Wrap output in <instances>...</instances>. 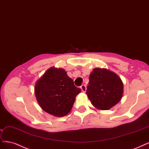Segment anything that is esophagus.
<instances>
[{"instance_id":"34e87169","label":"esophagus","mask_w":149,"mask_h":149,"mask_svg":"<svg viewBox=\"0 0 149 149\" xmlns=\"http://www.w3.org/2000/svg\"><path fill=\"white\" fill-rule=\"evenodd\" d=\"M81 91H83V92H85L86 91V85H82L81 86Z\"/></svg>"}]
</instances>
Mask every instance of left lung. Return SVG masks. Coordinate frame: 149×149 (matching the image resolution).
<instances>
[{
    "label": "left lung",
    "mask_w": 149,
    "mask_h": 149,
    "mask_svg": "<svg viewBox=\"0 0 149 149\" xmlns=\"http://www.w3.org/2000/svg\"><path fill=\"white\" fill-rule=\"evenodd\" d=\"M123 83L115 73L106 68H95L90 74L86 94L97 109L107 110L121 100Z\"/></svg>",
    "instance_id": "8db88e82"
}]
</instances>
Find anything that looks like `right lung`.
<instances>
[{
  "label": "right lung",
  "mask_w": 149,
  "mask_h": 149,
  "mask_svg": "<svg viewBox=\"0 0 149 149\" xmlns=\"http://www.w3.org/2000/svg\"><path fill=\"white\" fill-rule=\"evenodd\" d=\"M81 90L63 68L51 67L36 81L34 94L39 105L45 112L62 117L70 112Z\"/></svg>",
  "instance_id": "right-lung-1"
}]
</instances>
